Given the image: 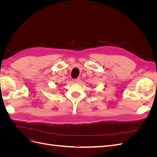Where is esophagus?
Returning a JSON list of instances; mask_svg holds the SVG:
<instances>
[{
    "mask_svg": "<svg viewBox=\"0 0 157 157\" xmlns=\"http://www.w3.org/2000/svg\"><path fill=\"white\" fill-rule=\"evenodd\" d=\"M80 78H76V79H73V82L77 83V82H78L80 81Z\"/></svg>",
    "mask_w": 157,
    "mask_h": 157,
    "instance_id": "34e87169",
    "label": "esophagus"
}]
</instances>
